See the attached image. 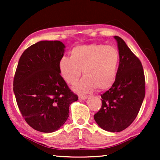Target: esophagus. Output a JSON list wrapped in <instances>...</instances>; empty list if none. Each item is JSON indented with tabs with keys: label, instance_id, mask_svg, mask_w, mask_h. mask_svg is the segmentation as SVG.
Listing matches in <instances>:
<instances>
[{
	"label": "esophagus",
	"instance_id": "esophagus-1",
	"mask_svg": "<svg viewBox=\"0 0 160 160\" xmlns=\"http://www.w3.org/2000/svg\"><path fill=\"white\" fill-rule=\"evenodd\" d=\"M87 98H88V96L87 95H79V99H82V100H86Z\"/></svg>",
	"mask_w": 160,
	"mask_h": 160
}]
</instances>
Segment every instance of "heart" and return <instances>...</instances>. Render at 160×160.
<instances>
[{"mask_svg":"<svg viewBox=\"0 0 160 160\" xmlns=\"http://www.w3.org/2000/svg\"><path fill=\"white\" fill-rule=\"evenodd\" d=\"M71 58H60L58 68L68 84L73 85L79 79L82 70L84 77L76 90L87 92L98 88L106 90L114 84L119 65V52L112 46L98 43L78 45L71 50Z\"/></svg>","mask_w":160,"mask_h":160,"instance_id":"b5f03b06","label":"heart"}]
</instances>
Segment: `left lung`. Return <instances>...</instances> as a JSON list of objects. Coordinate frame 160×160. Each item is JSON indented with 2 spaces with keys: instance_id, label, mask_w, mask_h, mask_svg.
<instances>
[{
  "instance_id": "obj_1",
  "label": "left lung",
  "mask_w": 160,
  "mask_h": 160,
  "mask_svg": "<svg viewBox=\"0 0 160 160\" xmlns=\"http://www.w3.org/2000/svg\"><path fill=\"white\" fill-rule=\"evenodd\" d=\"M114 38L119 52L117 78L101 95L102 106L94 119L103 130L118 132L128 128L138 116L145 97V76L141 62L123 39Z\"/></svg>"
}]
</instances>
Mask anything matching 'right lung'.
<instances>
[{
  "label": "right lung",
  "mask_w": 160,
  "mask_h": 160,
  "mask_svg": "<svg viewBox=\"0 0 160 160\" xmlns=\"http://www.w3.org/2000/svg\"><path fill=\"white\" fill-rule=\"evenodd\" d=\"M60 41H42L25 49L14 78L17 106L26 122L37 131L52 132L68 118L69 106L78 96L60 76L58 62L64 55Z\"/></svg>",
  "instance_id": "add662e5"
}]
</instances>
